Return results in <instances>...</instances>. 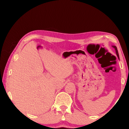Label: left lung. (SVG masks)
Returning <instances> with one entry per match:
<instances>
[{
	"label": "left lung",
	"instance_id": "8db88e82",
	"mask_svg": "<svg viewBox=\"0 0 129 129\" xmlns=\"http://www.w3.org/2000/svg\"><path fill=\"white\" fill-rule=\"evenodd\" d=\"M112 47H113V48H114V49H115V51H116V56H118V59H119V54H118V50H117V48H116V46L112 45Z\"/></svg>",
	"mask_w": 129,
	"mask_h": 129
}]
</instances>
